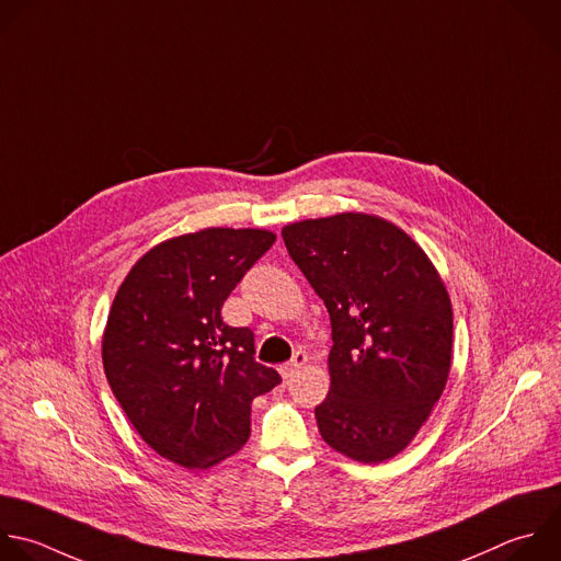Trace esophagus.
Here are the masks:
<instances>
[{
    "instance_id": "1",
    "label": "esophagus",
    "mask_w": 561,
    "mask_h": 561,
    "mask_svg": "<svg viewBox=\"0 0 561 561\" xmlns=\"http://www.w3.org/2000/svg\"><path fill=\"white\" fill-rule=\"evenodd\" d=\"M306 360H308V354L306 352H295V356L288 360V363H284L282 367H279V375L284 377V379H290L297 369H301L304 365H306Z\"/></svg>"
}]
</instances>
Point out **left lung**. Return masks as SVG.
Returning a JSON list of instances; mask_svg holds the SVG:
<instances>
[{
  "instance_id": "obj_1",
  "label": "left lung",
  "mask_w": 561,
  "mask_h": 561,
  "mask_svg": "<svg viewBox=\"0 0 561 561\" xmlns=\"http://www.w3.org/2000/svg\"><path fill=\"white\" fill-rule=\"evenodd\" d=\"M282 238L332 325L319 434L352 460L383 462L410 445L445 390L454 336L445 284L425 251L377 216L304 220Z\"/></svg>"
}]
</instances>
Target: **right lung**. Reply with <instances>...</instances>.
Here are the masks:
<instances>
[{
    "mask_svg": "<svg viewBox=\"0 0 561 561\" xmlns=\"http://www.w3.org/2000/svg\"><path fill=\"white\" fill-rule=\"evenodd\" d=\"M262 229H205L145 253L121 284L103 334L107 383L140 438L184 469L233 456L251 403L282 383L255 360L251 328L222 306L273 247Z\"/></svg>",
    "mask_w": 561,
    "mask_h": 561,
    "instance_id": "right-lung-1",
    "label": "right lung"
}]
</instances>
